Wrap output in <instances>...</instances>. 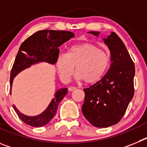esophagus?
<instances>
[{
	"label": "esophagus",
	"instance_id": "esophagus-1",
	"mask_svg": "<svg viewBox=\"0 0 147 147\" xmlns=\"http://www.w3.org/2000/svg\"><path fill=\"white\" fill-rule=\"evenodd\" d=\"M76 87H73V86H70L69 88H68V90L69 91H74V90H76Z\"/></svg>",
	"mask_w": 147,
	"mask_h": 147
}]
</instances>
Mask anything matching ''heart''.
Wrapping results in <instances>:
<instances>
[{"label":"heart","mask_w":147,"mask_h":147,"mask_svg":"<svg viewBox=\"0 0 147 147\" xmlns=\"http://www.w3.org/2000/svg\"><path fill=\"white\" fill-rule=\"evenodd\" d=\"M59 77L65 82L73 76L76 67L78 80L88 84L102 80L110 65V56L106 51L90 42L73 45L67 54H60L56 60Z\"/></svg>","instance_id":"heart-1"}]
</instances>
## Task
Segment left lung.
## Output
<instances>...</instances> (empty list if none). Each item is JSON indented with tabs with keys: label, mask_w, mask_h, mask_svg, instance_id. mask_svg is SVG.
<instances>
[{
	"label": "left lung",
	"mask_w": 147,
	"mask_h": 147,
	"mask_svg": "<svg viewBox=\"0 0 147 147\" xmlns=\"http://www.w3.org/2000/svg\"><path fill=\"white\" fill-rule=\"evenodd\" d=\"M98 37V32H89ZM110 51V69L96 84L84 89L82 111L93 126L108 127L117 124L134 95L135 65L124 42L115 32L103 39Z\"/></svg>",
	"instance_id": "1"
}]
</instances>
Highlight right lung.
Returning a JSON list of instances; mask_svg holds the SVG:
<instances>
[{"instance_id": "1", "label": "right lung", "mask_w": 147, "mask_h": 147, "mask_svg": "<svg viewBox=\"0 0 147 147\" xmlns=\"http://www.w3.org/2000/svg\"><path fill=\"white\" fill-rule=\"evenodd\" d=\"M74 37V34L67 31L41 30L28 37L20 45L11 68L10 74L11 93L14 78L20 71L39 62H48L54 65L59 53L58 48ZM67 93V88H61L57 90L47 108L42 113L35 116L24 115L15 105H13V107L24 123L32 127H42L54 117L58 105Z\"/></svg>"}]
</instances>
